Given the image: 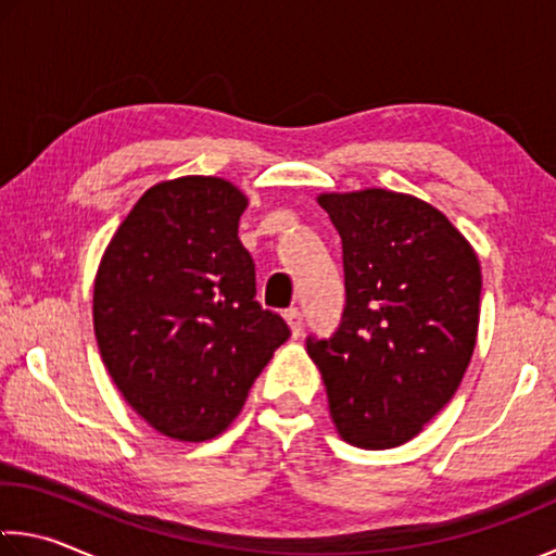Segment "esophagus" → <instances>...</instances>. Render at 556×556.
<instances>
[{
	"label": "esophagus",
	"instance_id": "obj_1",
	"mask_svg": "<svg viewBox=\"0 0 556 556\" xmlns=\"http://www.w3.org/2000/svg\"><path fill=\"white\" fill-rule=\"evenodd\" d=\"M285 319H287V324H289V329H292V333L294 337H299V333H302V329H304V319H302V312L296 309V306H289V309L285 312Z\"/></svg>",
	"mask_w": 556,
	"mask_h": 556
}]
</instances>
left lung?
Returning <instances> with one entry per match:
<instances>
[{
	"instance_id": "obj_1",
	"label": "left lung",
	"mask_w": 556,
	"mask_h": 556,
	"mask_svg": "<svg viewBox=\"0 0 556 556\" xmlns=\"http://www.w3.org/2000/svg\"><path fill=\"white\" fill-rule=\"evenodd\" d=\"M319 205L341 235L346 306L306 351L341 438L386 451L416 438L460 386L478 339L480 262L418 198L371 188Z\"/></svg>"
}]
</instances>
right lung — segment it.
<instances>
[{
  "label": "right lung",
  "mask_w": 556,
  "mask_h": 556,
  "mask_svg": "<svg viewBox=\"0 0 556 556\" xmlns=\"http://www.w3.org/2000/svg\"><path fill=\"white\" fill-rule=\"evenodd\" d=\"M247 198L223 178L155 185L105 247L93 329L123 399L167 438L210 440L242 410L254 378L289 339L257 302L237 227Z\"/></svg>",
  "instance_id": "add662e5"
}]
</instances>
